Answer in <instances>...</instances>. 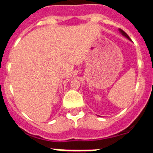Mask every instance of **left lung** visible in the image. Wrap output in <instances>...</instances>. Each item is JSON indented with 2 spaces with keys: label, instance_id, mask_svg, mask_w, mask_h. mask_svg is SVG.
Returning a JSON list of instances; mask_svg holds the SVG:
<instances>
[{
  "label": "left lung",
  "instance_id": "1",
  "mask_svg": "<svg viewBox=\"0 0 153 153\" xmlns=\"http://www.w3.org/2000/svg\"><path fill=\"white\" fill-rule=\"evenodd\" d=\"M119 30H120V33H122V35H123V36H125V37H126V38L128 39V40H130V38H129V36H128V35H127V33H126V32H124V31L123 30H121V29H119Z\"/></svg>",
  "mask_w": 153,
  "mask_h": 153
}]
</instances>
